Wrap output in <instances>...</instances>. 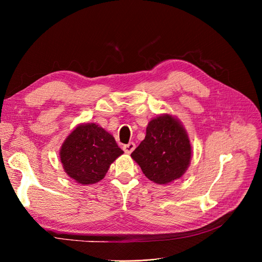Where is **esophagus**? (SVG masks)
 <instances>
[{"instance_id": "esophagus-1", "label": "esophagus", "mask_w": 262, "mask_h": 262, "mask_svg": "<svg viewBox=\"0 0 262 262\" xmlns=\"http://www.w3.org/2000/svg\"><path fill=\"white\" fill-rule=\"evenodd\" d=\"M134 148H136V144H134L133 142H130L129 144L123 145V150H124L126 154H131L133 152Z\"/></svg>"}]
</instances>
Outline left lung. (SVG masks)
Instances as JSON below:
<instances>
[{"label":"left lung","mask_w":262,"mask_h":262,"mask_svg":"<svg viewBox=\"0 0 262 262\" xmlns=\"http://www.w3.org/2000/svg\"><path fill=\"white\" fill-rule=\"evenodd\" d=\"M191 153L188 133L181 121L170 114H163L148 122L145 139L131 157L146 178L157 185H167L187 171Z\"/></svg>","instance_id":"8db88e82"}]
</instances>
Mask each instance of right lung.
Segmentation results:
<instances>
[{
    "label": "right lung",
    "instance_id": "obj_1",
    "mask_svg": "<svg viewBox=\"0 0 262 262\" xmlns=\"http://www.w3.org/2000/svg\"><path fill=\"white\" fill-rule=\"evenodd\" d=\"M123 154L115 138L96 123H81L60 148V160L67 175L81 185L104 179L117 158Z\"/></svg>",
    "mask_w": 262,
    "mask_h": 262
}]
</instances>
